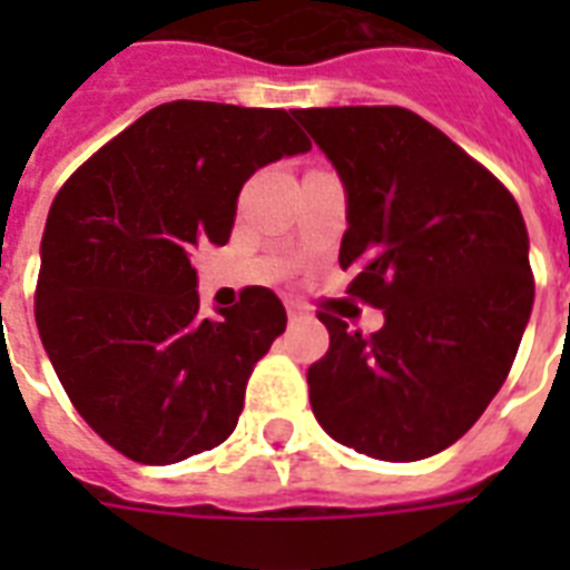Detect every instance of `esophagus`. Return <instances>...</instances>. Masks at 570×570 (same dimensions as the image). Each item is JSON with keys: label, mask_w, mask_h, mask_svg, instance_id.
<instances>
[{"label": "esophagus", "mask_w": 570, "mask_h": 570, "mask_svg": "<svg viewBox=\"0 0 570 570\" xmlns=\"http://www.w3.org/2000/svg\"><path fill=\"white\" fill-rule=\"evenodd\" d=\"M286 313H289V320H304L307 316V311L298 302H286Z\"/></svg>", "instance_id": "34e87169"}]
</instances>
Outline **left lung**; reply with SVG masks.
<instances>
[{
	"mask_svg": "<svg viewBox=\"0 0 570 570\" xmlns=\"http://www.w3.org/2000/svg\"><path fill=\"white\" fill-rule=\"evenodd\" d=\"M346 189L340 266L384 311L373 337L320 313L328 355L307 370L313 414L343 446L420 461L476 423L530 322V236L505 186L399 106L295 109Z\"/></svg>",
	"mask_w": 570,
	"mask_h": 570,
	"instance_id": "8db88e82",
	"label": "left lung"
}]
</instances>
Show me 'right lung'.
Listing matches in <instances>:
<instances>
[{
  "label": "right lung",
  "instance_id": "right-lung-1",
  "mask_svg": "<svg viewBox=\"0 0 570 570\" xmlns=\"http://www.w3.org/2000/svg\"><path fill=\"white\" fill-rule=\"evenodd\" d=\"M307 150L284 109L163 102L49 206L40 340L85 423L127 459L174 464L236 429L250 370L284 334L286 311L254 286L204 320L191 250L230 239L250 174Z\"/></svg>",
  "mask_w": 570,
  "mask_h": 570
}]
</instances>
